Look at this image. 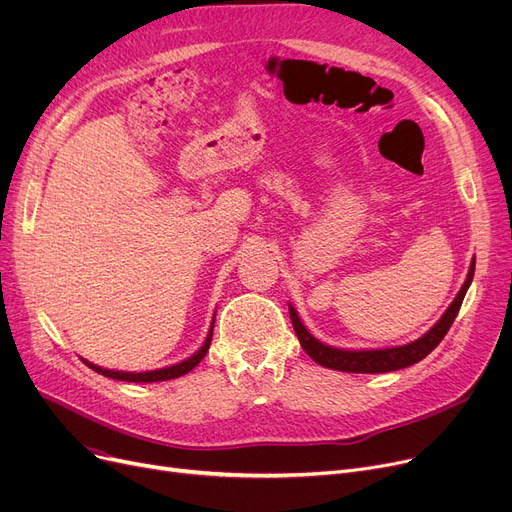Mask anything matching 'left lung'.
Here are the masks:
<instances>
[{"label":"left lung","instance_id":"left-lung-1","mask_svg":"<svg viewBox=\"0 0 512 512\" xmlns=\"http://www.w3.org/2000/svg\"><path fill=\"white\" fill-rule=\"evenodd\" d=\"M473 274H475V259L471 261L469 274H467L463 288L459 290V294H456V299L450 303L446 313L440 317L438 324L427 334H423L419 340L409 342V344L392 346V348H375V351H344V348H334V346H328L324 342H319L317 338H313L307 332V328L303 326V321L299 319V313L294 311L292 305H288L292 328L299 336L303 351L321 367L336 369V371H348V373H386V371L405 369V367L415 365L421 359H425L442 342V338L446 336V332L452 326L456 313H459V309L463 305V299H465L467 288L473 280Z\"/></svg>","mask_w":512,"mask_h":512}]
</instances>
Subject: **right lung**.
Listing matches in <instances>:
<instances>
[{
    "label": "right lung",
    "instance_id": "right-lung-1",
    "mask_svg": "<svg viewBox=\"0 0 512 512\" xmlns=\"http://www.w3.org/2000/svg\"><path fill=\"white\" fill-rule=\"evenodd\" d=\"M213 321L215 319H211V328H209V334H207V338H205V342H203V346L199 348V351L193 355V357H188V359H184L182 363H176V365H170V367H164V369H155V371H143V373H130V371H112V369H103V367H99V365H93V363H89V361H85L93 371H97V373H101V375H105V378H112V380H120V382H145V384H149V382H166V380H174V378H180V375H184V373H188L191 371L193 367H197L199 363H201V359L207 355V351H209V344H211V336H213Z\"/></svg>",
    "mask_w": 512,
    "mask_h": 512
}]
</instances>
